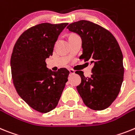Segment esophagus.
<instances>
[{
  "mask_svg": "<svg viewBox=\"0 0 135 135\" xmlns=\"http://www.w3.org/2000/svg\"><path fill=\"white\" fill-rule=\"evenodd\" d=\"M69 72H70V74H71V75L75 74V71H74V70L70 69V70H69Z\"/></svg>",
  "mask_w": 135,
  "mask_h": 135,
  "instance_id": "34e87169",
  "label": "esophagus"
}]
</instances>
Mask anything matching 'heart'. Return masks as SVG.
Listing matches in <instances>:
<instances>
[{"label": "heart", "instance_id": "obj_1", "mask_svg": "<svg viewBox=\"0 0 135 135\" xmlns=\"http://www.w3.org/2000/svg\"><path fill=\"white\" fill-rule=\"evenodd\" d=\"M75 35H75V34H71V35H70L69 37H72V36H75Z\"/></svg>", "mask_w": 135, "mask_h": 135}]
</instances>
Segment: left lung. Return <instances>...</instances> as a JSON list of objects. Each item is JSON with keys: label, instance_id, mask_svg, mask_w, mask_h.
<instances>
[{"label": "left lung", "instance_id": "1", "mask_svg": "<svg viewBox=\"0 0 135 135\" xmlns=\"http://www.w3.org/2000/svg\"><path fill=\"white\" fill-rule=\"evenodd\" d=\"M70 31L80 35L83 52L79 59L92 64L91 77L77 71L81 81L77 90L88 107L96 111L108 108L118 96L124 79L123 55L111 32L98 24L79 20L69 24Z\"/></svg>", "mask_w": 135, "mask_h": 135}]
</instances>
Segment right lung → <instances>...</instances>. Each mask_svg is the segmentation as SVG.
Segmentation results:
<instances>
[{
    "mask_svg": "<svg viewBox=\"0 0 135 135\" xmlns=\"http://www.w3.org/2000/svg\"><path fill=\"white\" fill-rule=\"evenodd\" d=\"M68 23H42L20 36L11 57L13 83L19 96L33 109L45 113L56 108L68 81L69 71L48 70L46 58L52 56L58 37Z\"/></svg>",
    "mask_w": 135,
    "mask_h": 135,
    "instance_id": "obj_1",
    "label": "right lung"
}]
</instances>
